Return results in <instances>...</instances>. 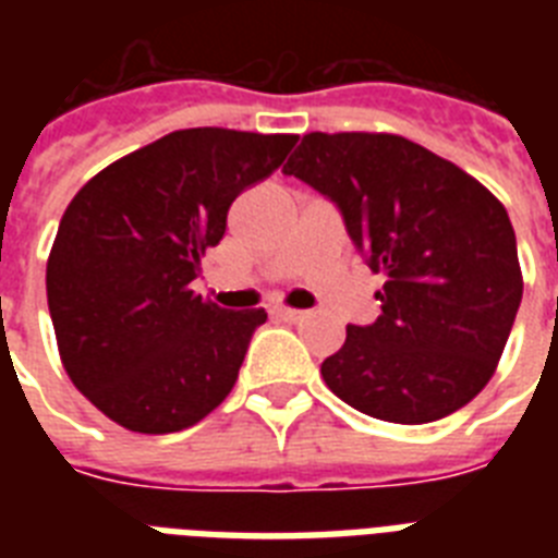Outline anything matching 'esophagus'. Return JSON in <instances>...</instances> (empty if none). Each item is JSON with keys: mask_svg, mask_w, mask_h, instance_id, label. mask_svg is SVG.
I'll return each instance as SVG.
<instances>
[{"mask_svg": "<svg viewBox=\"0 0 558 558\" xmlns=\"http://www.w3.org/2000/svg\"><path fill=\"white\" fill-rule=\"evenodd\" d=\"M271 315H275V318H280V322L298 324V322H304L306 313H301V310H289V306H275V310H271Z\"/></svg>", "mask_w": 558, "mask_h": 558, "instance_id": "esophagus-1", "label": "esophagus"}]
</instances>
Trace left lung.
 Wrapping results in <instances>:
<instances>
[{
  "label": "left lung",
  "instance_id": "1",
  "mask_svg": "<svg viewBox=\"0 0 558 558\" xmlns=\"http://www.w3.org/2000/svg\"><path fill=\"white\" fill-rule=\"evenodd\" d=\"M339 208L385 287L381 315L350 324L324 359L327 388L385 423L454 414L484 390L519 313L507 208L477 179L402 135L310 133L283 165Z\"/></svg>",
  "mask_w": 558,
  "mask_h": 558
}]
</instances>
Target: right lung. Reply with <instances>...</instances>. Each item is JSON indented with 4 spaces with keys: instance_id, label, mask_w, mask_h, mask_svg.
Instances as JSON below:
<instances>
[{
    "instance_id": "add662e5",
    "label": "right lung",
    "mask_w": 558,
    "mask_h": 558,
    "mask_svg": "<svg viewBox=\"0 0 558 558\" xmlns=\"http://www.w3.org/2000/svg\"><path fill=\"white\" fill-rule=\"evenodd\" d=\"M298 135L196 126L112 161L77 191L48 254V313L74 388L138 434L191 428L231 393L263 310L193 295L231 202Z\"/></svg>"
}]
</instances>
